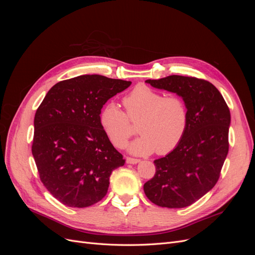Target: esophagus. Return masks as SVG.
Returning a JSON list of instances; mask_svg holds the SVG:
<instances>
[{"mask_svg": "<svg viewBox=\"0 0 255 255\" xmlns=\"http://www.w3.org/2000/svg\"><path fill=\"white\" fill-rule=\"evenodd\" d=\"M139 161H140V159H138V158L127 157V163L128 164H137V163H139Z\"/></svg>", "mask_w": 255, "mask_h": 255, "instance_id": "1", "label": "esophagus"}]
</instances>
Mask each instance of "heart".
Masks as SVG:
<instances>
[{"instance_id": "1", "label": "heart", "mask_w": 255, "mask_h": 255, "mask_svg": "<svg viewBox=\"0 0 255 255\" xmlns=\"http://www.w3.org/2000/svg\"><path fill=\"white\" fill-rule=\"evenodd\" d=\"M126 113L110 103L100 113V125L116 148L127 145L138 123L141 134L129 145L137 155L171 153L181 143L189 123L188 107L180 96H165L146 85H138L122 100Z\"/></svg>"}]
</instances>
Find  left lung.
<instances>
[{
  "instance_id": "8db88e82",
  "label": "left lung",
  "mask_w": 255,
  "mask_h": 255,
  "mask_svg": "<svg viewBox=\"0 0 255 255\" xmlns=\"http://www.w3.org/2000/svg\"><path fill=\"white\" fill-rule=\"evenodd\" d=\"M145 82L182 97L188 107L189 123L177 148L154 160L155 174L144 183V194L161 207L189 206L219 180L229 152L230 110L219 90L202 79L169 75Z\"/></svg>"
}]
</instances>
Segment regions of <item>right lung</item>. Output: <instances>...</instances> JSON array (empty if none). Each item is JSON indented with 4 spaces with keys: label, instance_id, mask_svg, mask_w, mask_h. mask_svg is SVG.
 Returning a JSON list of instances; mask_svg holds the SVG:
<instances>
[{
    "label": "right lung",
    "instance_id": "1",
    "mask_svg": "<svg viewBox=\"0 0 255 255\" xmlns=\"http://www.w3.org/2000/svg\"><path fill=\"white\" fill-rule=\"evenodd\" d=\"M130 84L80 75L54 85L37 109L32 153L42 184L60 203L87 207L101 201L113 170L125 165L100 125V113Z\"/></svg>",
    "mask_w": 255,
    "mask_h": 255
}]
</instances>
